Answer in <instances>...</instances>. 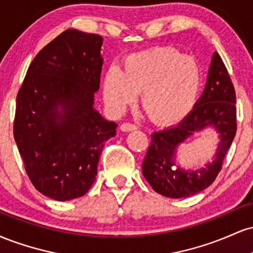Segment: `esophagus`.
Wrapping results in <instances>:
<instances>
[{
  "label": "esophagus",
  "instance_id": "esophagus-1",
  "mask_svg": "<svg viewBox=\"0 0 253 253\" xmlns=\"http://www.w3.org/2000/svg\"><path fill=\"white\" fill-rule=\"evenodd\" d=\"M120 129L123 130V132H130V130H135V129H136V126H135L134 124L124 123V124L120 126Z\"/></svg>",
  "mask_w": 253,
  "mask_h": 253
}]
</instances>
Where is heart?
Segmentation results:
<instances>
[{"label":"heart","mask_w":253,"mask_h":253,"mask_svg":"<svg viewBox=\"0 0 253 253\" xmlns=\"http://www.w3.org/2000/svg\"><path fill=\"white\" fill-rule=\"evenodd\" d=\"M201 83V69L193 57L161 47L129 54L123 70L108 68L102 77V95L108 108L121 114L141 92V106L151 120L173 125L193 110Z\"/></svg>","instance_id":"1"}]
</instances>
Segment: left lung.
Instances as JSON below:
<instances>
[{
	"label": "left lung",
	"mask_w": 253,
	"mask_h": 253,
	"mask_svg": "<svg viewBox=\"0 0 253 253\" xmlns=\"http://www.w3.org/2000/svg\"><path fill=\"white\" fill-rule=\"evenodd\" d=\"M236 112L233 84L221 57L214 52L205 89L193 110L175 126L151 134L143 175L153 190L171 199H183L210 187L236 135ZM206 129H214L219 136L213 161L203 168H181L175 161L179 145Z\"/></svg>",
	"instance_id": "1"
}]
</instances>
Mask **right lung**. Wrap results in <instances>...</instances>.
<instances>
[{"label": "right lung", "mask_w": 253, "mask_h": 253, "mask_svg": "<svg viewBox=\"0 0 253 253\" xmlns=\"http://www.w3.org/2000/svg\"><path fill=\"white\" fill-rule=\"evenodd\" d=\"M102 37L64 31L37 54L16 96L14 139L38 191L57 201L83 196L118 124L94 108Z\"/></svg>", "instance_id": "add662e5"}]
</instances>
